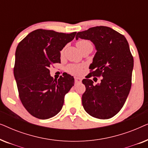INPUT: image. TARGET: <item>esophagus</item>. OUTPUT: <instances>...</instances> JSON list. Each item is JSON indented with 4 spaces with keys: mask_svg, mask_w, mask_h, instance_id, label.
<instances>
[{
    "mask_svg": "<svg viewBox=\"0 0 148 148\" xmlns=\"http://www.w3.org/2000/svg\"><path fill=\"white\" fill-rule=\"evenodd\" d=\"M81 82H82V79L79 77H75V82L76 84L81 83Z\"/></svg>",
    "mask_w": 148,
    "mask_h": 148,
    "instance_id": "obj_1",
    "label": "esophagus"
}]
</instances>
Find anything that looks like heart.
Wrapping results in <instances>:
<instances>
[{
  "label": "heart",
  "mask_w": 148,
  "mask_h": 148,
  "mask_svg": "<svg viewBox=\"0 0 148 148\" xmlns=\"http://www.w3.org/2000/svg\"><path fill=\"white\" fill-rule=\"evenodd\" d=\"M86 44H90V42L87 41V40H80L77 43V47H80L81 46L84 45ZM68 71L71 73L73 74H79L82 71V67L79 65H77V64H71V65L69 66L68 68Z\"/></svg>",
  "instance_id": "obj_1"
}]
</instances>
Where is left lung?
Listing matches in <instances>:
<instances>
[{"label":"left lung","instance_id":"left-lung-1","mask_svg":"<svg viewBox=\"0 0 148 148\" xmlns=\"http://www.w3.org/2000/svg\"><path fill=\"white\" fill-rule=\"evenodd\" d=\"M75 38L94 44L97 52L90 65L94 71L89 77H103L96 85L88 77L83 79L86 88L82 95L83 106L95 118H112L123 108L131 90L133 58L128 42L122 34L106 26L79 32Z\"/></svg>","mask_w":148,"mask_h":148}]
</instances>
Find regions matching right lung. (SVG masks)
<instances>
[{"label": "right lung", "mask_w": 148, "mask_h": 148, "mask_svg": "<svg viewBox=\"0 0 148 148\" xmlns=\"http://www.w3.org/2000/svg\"><path fill=\"white\" fill-rule=\"evenodd\" d=\"M76 33L38 29L18 44L14 77L22 104L36 118L47 119L57 114L64 96L74 86L73 77L63 73L58 80L54 79L49 68L52 64L60 63V51Z\"/></svg>", "instance_id": "1"}]
</instances>
